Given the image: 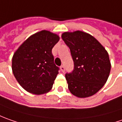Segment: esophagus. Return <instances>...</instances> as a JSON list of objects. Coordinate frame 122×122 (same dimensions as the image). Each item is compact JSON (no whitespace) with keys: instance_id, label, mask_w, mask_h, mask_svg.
Segmentation results:
<instances>
[{"instance_id":"esophagus-1","label":"esophagus","mask_w":122,"mask_h":122,"mask_svg":"<svg viewBox=\"0 0 122 122\" xmlns=\"http://www.w3.org/2000/svg\"><path fill=\"white\" fill-rule=\"evenodd\" d=\"M60 69H61L62 72H64V71H65V67H64L63 65H61V67H60Z\"/></svg>"}]
</instances>
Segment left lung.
<instances>
[{
    "instance_id": "8db88e82",
    "label": "left lung",
    "mask_w": 122,
    "mask_h": 122,
    "mask_svg": "<svg viewBox=\"0 0 122 122\" xmlns=\"http://www.w3.org/2000/svg\"><path fill=\"white\" fill-rule=\"evenodd\" d=\"M61 37L70 49L74 63L72 72L65 74L70 92L79 98L94 95L109 76L111 63L107 51L86 32H64Z\"/></svg>"
}]
</instances>
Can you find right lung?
<instances>
[{"mask_svg":"<svg viewBox=\"0 0 122 122\" xmlns=\"http://www.w3.org/2000/svg\"><path fill=\"white\" fill-rule=\"evenodd\" d=\"M59 40L56 34L42 30L30 36L15 52L12 71L26 91L38 95L51 90L59 69L54 63L52 49Z\"/></svg>","mask_w":122,"mask_h":122,"instance_id":"right-lung-1","label":"right lung"}]
</instances>
